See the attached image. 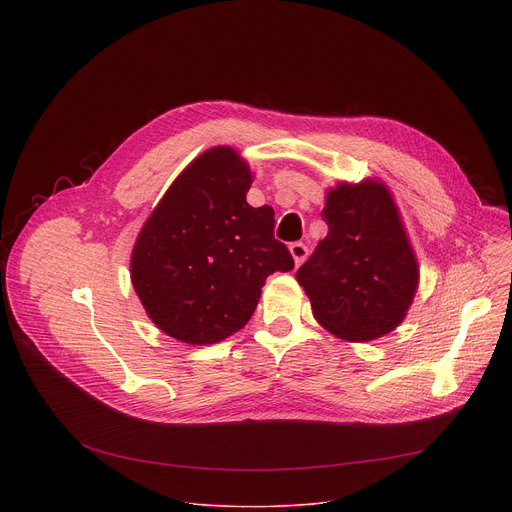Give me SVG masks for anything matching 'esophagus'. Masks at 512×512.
<instances>
[{
	"instance_id": "34e87169",
	"label": "esophagus",
	"mask_w": 512,
	"mask_h": 512,
	"mask_svg": "<svg viewBox=\"0 0 512 512\" xmlns=\"http://www.w3.org/2000/svg\"><path fill=\"white\" fill-rule=\"evenodd\" d=\"M289 253H291V257H294L296 265H302L306 261V257H308V247L304 243H291L289 245Z\"/></svg>"
}]
</instances>
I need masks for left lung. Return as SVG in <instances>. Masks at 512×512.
Listing matches in <instances>:
<instances>
[{"label": "left lung", "mask_w": 512, "mask_h": 512, "mask_svg": "<svg viewBox=\"0 0 512 512\" xmlns=\"http://www.w3.org/2000/svg\"><path fill=\"white\" fill-rule=\"evenodd\" d=\"M328 235L298 269L316 322L346 342H371L407 316L419 265L391 190L379 178L338 182L322 210Z\"/></svg>", "instance_id": "8db88e82"}]
</instances>
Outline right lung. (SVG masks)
I'll use <instances>...</instances> for the list:
<instances>
[{"label": "right lung", "instance_id": "1", "mask_svg": "<svg viewBox=\"0 0 512 512\" xmlns=\"http://www.w3.org/2000/svg\"><path fill=\"white\" fill-rule=\"evenodd\" d=\"M253 172L231 145L194 158L135 239L129 271L148 318L168 336L216 344L253 316L265 279L291 271L271 206L253 208Z\"/></svg>", "mask_w": 512, "mask_h": 512}]
</instances>
